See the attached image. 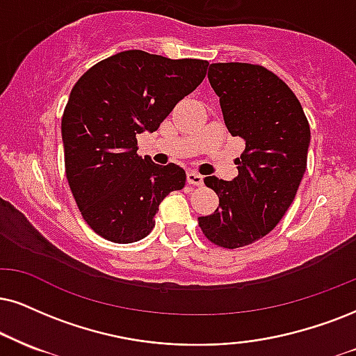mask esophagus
Returning a JSON list of instances; mask_svg holds the SVG:
<instances>
[{
	"label": "esophagus",
	"instance_id": "obj_1",
	"mask_svg": "<svg viewBox=\"0 0 356 356\" xmlns=\"http://www.w3.org/2000/svg\"><path fill=\"white\" fill-rule=\"evenodd\" d=\"M186 181L188 185H193V186H201L203 185V177H201L200 173H196V171H190L186 177Z\"/></svg>",
	"mask_w": 356,
	"mask_h": 356
}]
</instances>
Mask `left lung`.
I'll return each instance as SVG.
<instances>
[{
	"instance_id": "left-lung-1",
	"label": "left lung",
	"mask_w": 356,
	"mask_h": 356,
	"mask_svg": "<svg viewBox=\"0 0 356 356\" xmlns=\"http://www.w3.org/2000/svg\"><path fill=\"white\" fill-rule=\"evenodd\" d=\"M208 79L227 130L245 148L232 181L204 178L219 206L198 225L213 244L238 249L269 234L292 204L307 168L310 127L291 87L262 65L211 64Z\"/></svg>"
}]
</instances>
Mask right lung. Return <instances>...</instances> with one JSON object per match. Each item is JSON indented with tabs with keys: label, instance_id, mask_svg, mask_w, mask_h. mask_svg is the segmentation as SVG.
<instances>
[{
	"label": "right lung",
	"instance_id": "1",
	"mask_svg": "<svg viewBox=\"0 0 356 356\" xmlns=\"http://www.w3.org/2000/svg\"><path fill=\"white\" fill-rule=\"evenodd\" d=\"M208 65L124 51L100 60L72 87L60 124L65 177L82 218L104 239H143L165 196L185 186L178 165L138 156L137 135L155 131L203 82Z\"/></svg>",
	"mask_w": 356,
	"mask_h": 356
}]
</instances>
